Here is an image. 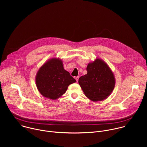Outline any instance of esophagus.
<instances>
[{"instance_id":"1","label":"esophagus","mask_w":147,"mask_h":147,"mask_svg":"<svg viewBox=\"0 0 147 147\" xmlns=\"http://www.w3.org/2000/svg\"><path fill=\"white\" fill-rule=\"evenodd\" d=\"M78 78H79V76H77V77H76V80L77 82H78Z\"/></svg>"}]
</instances>
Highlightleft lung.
<instances>
[{
  "mask_svg": "<svg viewBox=\"0 0 147 147\" xmlns=\"http://www.w3.org/2000/svg\"><path fill=\"white\" fill-rule=\"evenodd\" d=\"M87 74L78 79V83L85 95L94 102L107 99L115 86L114 74L107 63L97 58L89 63Z\"/></svg>",
  "mask_w": 147,
  "mask_h": 147,
  "instance_id": "left-lung-1",
  "label": "left lung"
}]
</instances>
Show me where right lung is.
<instances>
[{
	"mask_svg": "<svg viewBox=\"0 0 147 147\" xmlns=\"http://www.w3.org/2000/svg\"><path fill=\"white\" fill-rule=\"evenodd\" d=\"M76 80L63 67L62 60L57 57L49 59L39 68L35 77L36 86L45 98L56 100L67 91Z\"/></svg>",
	"mask_w": 147,
	"mask_h": 147,
	"instance_id": "add662e5",
	"label": "right lung"
}]
</instances>
